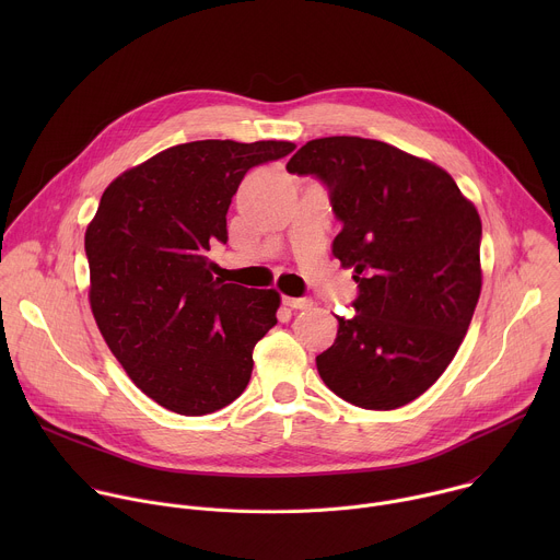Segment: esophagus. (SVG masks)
Returning <instances> with one entry per match:
<instances>
[{"instance_id":"34e87169","label":"esophagus","mask_w":560,"mask_h":560,"mask_svg":"<svg viewBox=\"0 0 560 560\" xmlns=\"http://www.w3.org/2000/svg\"><path fill=\"white\" fill-rule=\"evenodd\" d=\"M283 303L292 310H307L312 305V299H303V296H283Z\"/></svg>"}]
</instances>
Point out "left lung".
Returning <instances> with one entry per match:
<instances>
[{"instance_id":"1","label":"left lung","mask_w":560,"mask_h":560,"mask_svg":"<svg viewBox=\"0 0 560 560\" xmlns=\"http://www.w3.org/2000/svg\"><path fill=\"white\" fill-rule=\"evenodd\" d=\"M330 192L332 255L354 268L352 316L316 357L324 383L365 410L421 396L450 365L481 294V217L439 166L363 137L312 139L288 162Z\"/></svg>"}]
</instances>
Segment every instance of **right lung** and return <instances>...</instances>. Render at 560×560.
Here are the masks:
<instances>
[{"label": "right lung", "mask_w": 560, "mask_h": 560, "mask_svg": "<svg viewBox=\"0 0 560 560\" xmlns=\"http://www.w3.org/2000/svg\"><path fill=\"white\" fill-rule=\"evenodd\" d=\"M292 150L290 141L179 143L102 195L86 230L95 322L132 383L171 412H217L250 381L279 292L214 279L206 253L228 242L225 214L246 173Z\"/></svg>", "instance_id": "right-lung-1"}]
</instances>
